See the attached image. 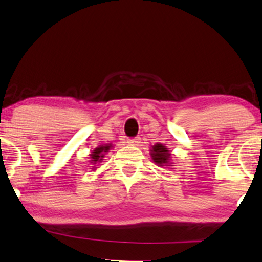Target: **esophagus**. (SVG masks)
<instances>
[{
	"label": "esophagus",
	"mask_w": 262,
	"mask_h": 262,
	"mask_svg": "<svg viewBox=\"0 0 262 262\" xmlns=\"http://www.w3.org/2000/svg\"><path fill=\"white\" fill-rule=\"evenodd\" d=\"M128 144H134V145H137V144L140 143V138L139 137H134V138H128L127 139Z\"/></svg>",
	"instance_id": "1"
}]
</instances>
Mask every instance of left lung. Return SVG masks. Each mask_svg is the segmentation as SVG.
Returning <instances> with one entry per match:
<instances>
[{"instance_id":"1","label":"left lung","mask_w":262,"mask_h":262,"mask_svg":"<svg viewBox=\"0 0 262 262\" xmlns=\"http://www.w3.org/2000/svg\"><path fill=\"white\" fill-rule=\"evenodd\" d=\"M171 156V154L169 152V150L166 149L164 145L162 144H156V145L152 146V150H151V157H152L154 162L158 165L168 164L169 158Z\"/></svg>"}]
</instances>
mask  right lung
Instances as JSON below:
<instances>
[{
    "label": "right lung",
    "instance_id": "add662e5",
    "mask_svg": "<svg viewBox=\"0 0 262 262\" xmlns=\"http://www.w3.org/2000/svg\"><path fill=\"white\" fill-rule=\"evenodd\" d=\"M110 147L111 145L107 144V145H100L99 147H97V149H94V151L92 154H91V158H92V162L93 164H97V163H99L103 161V157H104V154L110 150Z\"/></svg>",
    "mask_w": 262,
    "mask_h": 262
}]
</instances>
